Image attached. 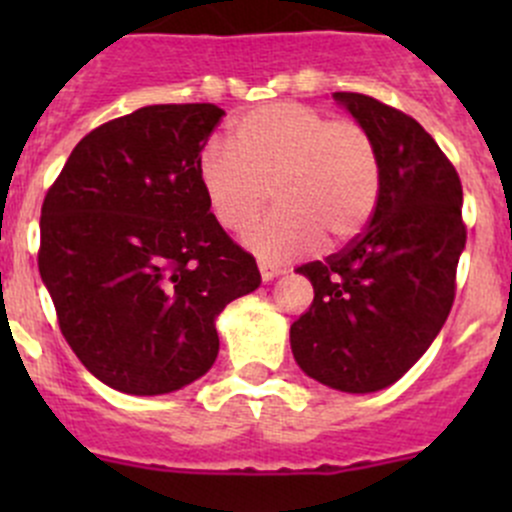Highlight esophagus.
<instances>
[{
    "label": "esophagus",
    "instance_id": "esophagus-1",
    "mask_svg": "<svg viewBox=\"0 0 512 512\" xmlns=\"http://www.w3.org/2000/svg\"><path fill=\"white\" fill-rule=\"evenodd\" d=\"M257 267H260V275H262V280H265V282L275 280V277L280 275V272H282V267L272 265V262H267V260H260V262H257Z\"/></svg>",
    "mask_w": 512,
    "mask_h": 512
}]
</instances>
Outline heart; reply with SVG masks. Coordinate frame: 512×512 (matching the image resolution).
<instances>
[{
    "label": "heart",
    "mask_w": 512,
    "mask_h": 512,
    "mask_svg": "<svg viewBox=\"0 0 512 512\" xmlns=\"http://www.w3.org/2000/svg\"><path fill=\"white\" fill-rule=\"evenodd\" d=\"M208 208L227 232L247 230L267 198L280 210L247 235L267 260H287L361 235L381 193V158L371 133L354 118L297 101L242 113L230 151L208 146L198 160Z\"/></svg>",
    "instance_id": "heart-1"
}]
</instances>
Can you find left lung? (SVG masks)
<instances>
[{"mask_svg":"<svg viewBox=\"0 0 512 512\" xmlns=\"http://www.w3.org/2000/svg\"><path fill=\"white\" fill-rule=\"evenodd\" d=\"M334 98L379 148L381 193L369 225L344 250L297 267L314 302L289 342L319 384L369 394L401 379L446 324L466 247L463 188L416 118L354 91Z\"/></svg>","mask_w":512,"mask_h":512,"instance_id":"1","label":"left lung"}]
</instances>
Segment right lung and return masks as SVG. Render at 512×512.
<instances>
[{
  "instance_id": "1",
  "label": "right lung",
  "mask_w": 512,
  "mask_h": 512,
  "mask_svg": "<svg viewBox=\"0 0 512 512\" xmlns=\"http://www.w3.org/2000/svg\"><path fill=\"white\" fill-rule=\"evenodd\" d=\"M225 116L158 103L86 133L41 205L39 272L81 364L123 394H170L218 356L215 317L260 287L218 225L198 160Z\"/></svg>"
}]
</instances>
